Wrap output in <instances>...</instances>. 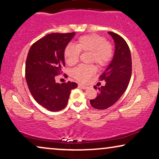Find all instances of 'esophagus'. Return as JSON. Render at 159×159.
<instances>
[{
	"mask_svg": "<svg viewBox=\"0 0 159 159\" xmlns=\"http://www.w3.org/2000/svg\"><path fill=\"white\" fill-rule=\"evenodd\" d=\"M79 86L80 87V88H81V89H86L87 88H88V86H85V85H84V84H79Z\"/></svg>",
	"mask_w": 159,
	"mask_h": 159,
	"instance_id": "obj_1",
	"label": "esophagus"
}]
</instances>
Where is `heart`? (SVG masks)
Masks as SVG:
<instances>
[{"instance_id": "obj_1", "label": "heart", "mask_w": 159, "mask_h": 159, "mask_svg": "<svg viewBox=\"0 0 159 159\" xmlns=\"http://www.w3.org/2000/svg\"><path fill=\"white\" fill-rule=\"evenodd\" d=\"M81 52H90V62H96L99 67L106 66L114 54L112 44L104 37L96 34L84 35L79 37L76 45L68 44L64 50L66 63L73 66L78 63ZM97 71L93 65H80L72 70V75L80 81H86Z\"/></svg>"}]
</instances>
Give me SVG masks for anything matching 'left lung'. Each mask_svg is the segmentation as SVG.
<instances>
[{
  "instance_id": "1",
  "label": "left lung",
  "mask_w": 159,
  "mask_h": 159,
  "mask_svg": "<svg viewBox=\"0 0 159 159\" xmlns=\"http://www.w3.org/2000/svg\"><path fill=\"white\" fill-rule=\"evenodd\" d=\"M109 34L113 38L115 50L111 62L99 77L106 84L98 88L97 97L90 100L91 106L97 109H107L117 102L126 91L131 78L132 59L127 42L119 34L111 32ZM94 89L97 90V87Z\"/></svg>"
}]
</instances>
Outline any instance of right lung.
Returning <instances> with one entry per match:
<instances>
[{
	"mask_svg": "<svg viewBox=\"0 0 159 159\" xmlns=\"http://www.w3.org/2000/svg\"><path fill=\"white\" fill-rule=\"evenodd\" d=\"M75 32L52 33L34 42L29 50L25 76L32 97L38 104L51 111L62 110L68 104L75 82H55L65 66L64 50Z\"/></svg>",
	"mask_w": 159,
	"mask_h": 159,
	"instance_id": "obj_1",
	"label": "right lung"
}]
</instances>
